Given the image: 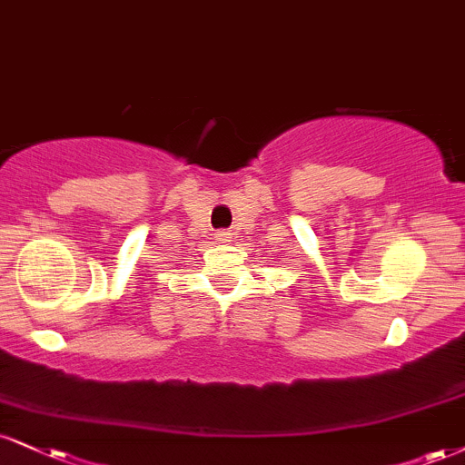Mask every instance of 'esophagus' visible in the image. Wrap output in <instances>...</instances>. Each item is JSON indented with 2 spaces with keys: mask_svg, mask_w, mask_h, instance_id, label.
<instances>
[{
  "mask_svg": "<svg viewBox=\"0 0 465 465\" xmlns=\"http://www.w3.org/2000/svg\"><path fill=\"white\" fill-rule=\"evenodd\" d=\"M216 240L218 242H229V240H232V233L225 232V229H221V232H216Z\"/></svg>",
  "mask_w": 465,
  "mask_h": 465,
  "instance_id": "1",
  "label": "esophagus"
}]
</instances>
